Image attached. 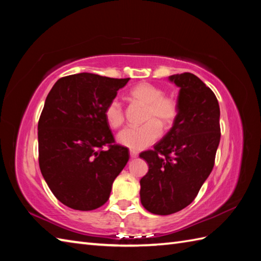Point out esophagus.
Instances as JSON below:
<instances>
[{"mask_svg": "<svg viewBox=\"0 0 261 261\" xmlns=\"http://www.w3.org/2000/svg\"><path fill=\"white\" fill-rule=\"evenodd\" d=\"M138 154H139V153H138L137 151H135V150H130V157H131L132 159H134V158H137V157H138Z\"/></svg>", "mask_w": 261, "mask_h": 261, "instance_id": "1", "label": "esophagus"}]
</instances>
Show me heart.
<instances>
[{
  "mask_svg": "<svg viewBox=\"0 0 261 261\" xmlns=\"http://www.w3.org/2000/svg\"><path fill=\"white\" fill-rule=\"evenodd\" d=\"M130 98L134 102L145 105L143 121L140 126H130L121 131L116 137L120 145L131 150H142L158 140L162 135V125L173 123L177 115V104L173 98L164 96L162 88L150 84L140 83L130 91ZM104 116L112 129H118L124 122V112L118 99H112L107 105Z\"/></svg>",
  "mask_w": 261,
  "mask_h": 261,
  "instance_id": "b5f03b06",
  "label": "heart"
}]
</instances>
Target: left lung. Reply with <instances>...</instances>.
<instances>
[{"label":"left lung","mask_w":261,"mask_h":261,"mask_svg":"<svg viewBox=\"0 0 261 261\" xmlns=\"http://www.w3.org/2000/svg\"><path fill=\"white\" fill-rule=\"evenodd\" d=\"M168 81L179 88L173 126L153 150L140 153L149 170L140 179V199L149 212L168 215L190 205L213 169L220 107L210 87L191 73Z\"/></svg>","instance_id":"obj_1"}]
</instances>
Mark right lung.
<instances>
[{"instance_id": "1", "label": "right lung", "mask_w": 261, "mask_h": 261, "mask_svg": "<svg viewBox=\"0 0 261 261\" xmlns=\"http://www.w3.org/2000/svg\"><path fill=\"white\" fill-rule=\"evenodd\" d=\"M129 80L80 73L58 80L48 94L38 123L39 166L48 187L66 206H102L129 160L127 148L112 145L104 116L109 102ZM105 144L109 149L101 151Z\"/></svg>"}]
</instances>
